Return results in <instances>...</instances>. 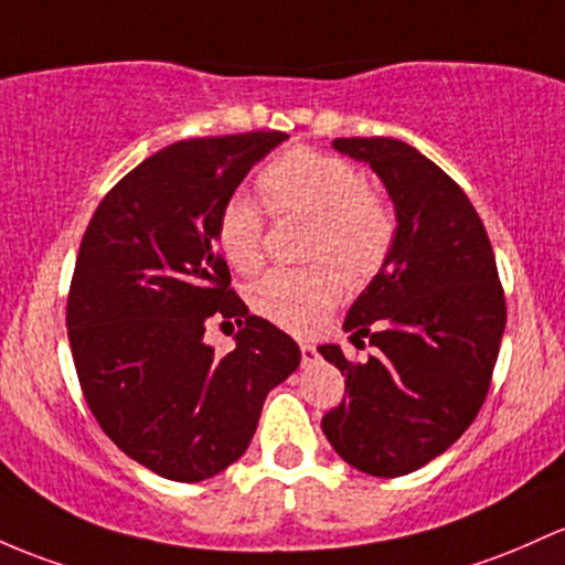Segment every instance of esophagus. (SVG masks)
I'll return each instance as SVG.
<instances>
[{
  "label": "esophagus",
  "instance_id": "obj_1",
  "mask_svg": "<svg viewBox=\"0 0 565 565\" xmlns=\"http://www.w3.org/2000/svg\"><path fill=\"white\" fill-rule=\"evenodd\" d=\"M300 353H302V364H311L316 362V356H319V353H316V345L311 343H300Z\"/></svg>",
  "mask_w": 565,
  "mask_h": 565
}]
</instances>
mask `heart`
<instances>
[{
    "mask_svg": "<svg viewBox=\"0 0 565 565\" xmlns=\"http://www.w3.org/2000/svg\"><path fill=\"white\" fill-rule=\"evenodd\" d=\"M276 216H308L302 268H276L252 284V311L284 330L302 332L343 297L351 284L373 281L396 244V216L367 177L343 158L295 147L270 160L257 177ZM216 246L238 273L265 259V222L246 195L235 192L216 214Z\"/></svg>",
    "mask_w": 565,
    "mask_h": 565,
    "instance_id": "heart-1",
    "label": "heart"
}]
</instances>
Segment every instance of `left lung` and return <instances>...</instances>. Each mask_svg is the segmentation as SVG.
Returning a JSON list of instances; mask_svg holds the SVG:
<instances>
[{"mask_svg": "<svg viewBox=\"0 0 565 565\" xmlns=\"http://www.w3.org/2000/svg\"><path fill=\"white\" fill-rule=\"evenodd\" d=\"M381 177L396 212L386 268L356 297L343 330L362 349L319 353L345 375V394L321 418L338 456L359 472L402 477L450 448L480 413L507 324L504 289L482 220L454 179L399 139H334Z\"/></svg>", "mask_w": 565, "mask_h": 565, "instance_id": "1", "label": "left lung"}]
</instances>
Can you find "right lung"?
<instances>
[{
	"label": "right lung",
	"mask_w": 565,
	"mask_h": 565,
	"mask_svg": "<svg viewBox=\"0 0 565 565\" xmlns=\"http://www.w3.org/2000/svg\"><path fill=\"white\" fill-rule=\"evenodd\" d=\"M281 131L188 139L150 154L98 203L74 265L66 330L85 402L122 450L201 482L249 448L263 402L300 367L287 332L252 316L216 252V214ZM235 318L236 349L202 343Z\"/></svg>",
	"instance_id": "1"
}]
</instances>
